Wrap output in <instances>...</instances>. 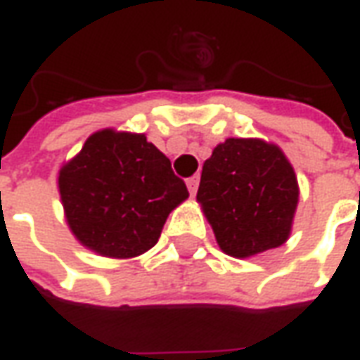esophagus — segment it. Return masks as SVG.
Listing matches in <instances>:
<instances>
[{"instance_id": "obj_1", "label": "esophagus", "mask_w": 360, "mask_h": 360, "mask_svg": "<svg viewBox=\"0 0 360 360\" xmlns=\"http://www.w3.org/2000/svg\"><path fill=\"white\" fill-rule=\"evenodd\" d=\"M198 181H200V177H198V175H193V177H188L187 179V187H188V193H191V195H196Z\"/></svg>"}]
</instances>
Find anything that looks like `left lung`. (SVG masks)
Listing matches in <instances>:
<instances>
[{
	"label": "left lung",
	"instance_id": "1",
	"mask_svg": "<svg viewBox=\"0 0 360 360\" xmlns=\"http://www.w3.org/2000/svg\"><path fill=\"white\" fill-rule=\"evenodd\" d=\"M196 198L221 250L247 258L287 241L299 187L278 146L227 139L204 162Z\"/></svg>",
	"mask_w": 360,
	"mask_h": 360
}]
</instances>
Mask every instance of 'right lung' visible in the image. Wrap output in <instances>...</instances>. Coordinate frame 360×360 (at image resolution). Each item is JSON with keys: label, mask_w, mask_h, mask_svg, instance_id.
<instances>
[{"label": "right lung", "mask_w": 360, "mask_h": 360, "mask_svg": "<svg viewBox=\"0 0 360 360\" xmlns=\"http://www.w3.org/2000/svg\"><path fill=\"white\" fill-rule=\"evenodd\" d=\"M59 193L75 237L111 258L139 257L188 196L172 162L144 134L100 131L59 172Z\"/></svg>", "instance_id": "add662e5"}]
</instances>
